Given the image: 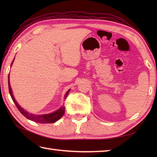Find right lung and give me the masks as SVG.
<instances>
[{"label":"right lung","mask_w":157,"mask_h":157,"mask_svg":"<svg viewBox=\"0 0 157 157\" xmlns=\"http://www.w3.org/2000/svg\"><path fill=\"white\" fill-rule=\"evenodd\" d=\"M13 62L11 63V65L13 64ZM8 83H9V93L10 95H11L13 101L14 102V103L15 104L17 108L18 109L19 111H20V113L21 114L25 117L26 118L32 120V121H36L37 123H53L56 122V121H58L59 119H61L62 117L63 116L65 113V106H61V108L59 109H58L57 111H56L54 113H50V114H46V115H34V114H31V113H28L25 110H23L21 106H20L17 102H16V101L14 98V96L13 95L12 93V90L11 88V85H10V82H9V79H8ZM69 92V90L67 92V93L65 94V98H66L67 97V95Z\"/></svg>","instance_id":"obj_1"}]
</instances>
